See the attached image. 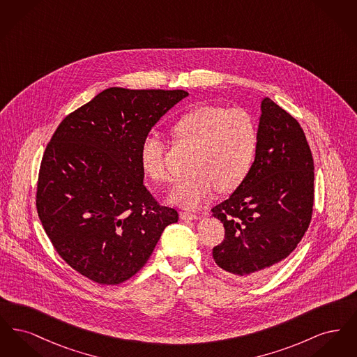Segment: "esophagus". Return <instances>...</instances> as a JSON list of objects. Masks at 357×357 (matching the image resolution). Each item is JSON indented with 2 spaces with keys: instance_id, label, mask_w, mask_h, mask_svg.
Returning a JSON list of instances; mask_svg holds the SVG:
<instances>
[{
  "instance_id": "obj_1",
  "label": "esophagus",
  "mask_w": 357,
  "mask_h": 357,
  "mask_svg": "<svg viewBox=\"0 0 357 357\" xmlns=\"http://www.w3.org/2000/svg\"><path fill=\"white\" fill-rule=\"evenodd\" d=\"M179 217H181V220H183V221L198 220V215L194 214V213H190V211H181V213H179Z\"/></svg>"
}]
</instances>
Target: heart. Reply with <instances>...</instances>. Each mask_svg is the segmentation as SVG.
I'll list each match as a JSON object with an SVG mask.
<instances>
[{
	"label": "heart",
	"mask_w": 357,
	"mask_h": 357,
	"mask_svg": "<svg viewBox=\"0 0 357 357\" xmlns=\"http://www.w3.org/2000/svg\"><path fill=\"white\" fill-rule=\"evenodd\" d=\"M178 142L195 146L191 172L179 178L169 201L186 208L208 202L217 190L229 192L241 186L255 166L259 132L253 115L243 108L201 105L183 114L172 126ZM166 143L149 134L139 149L143 172L156 183L169 181Z\"/></svg>",
	"instance_id": "b5f03b06"
}]
</instances>
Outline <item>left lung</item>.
I'll return each instance as SVG.
<instances>
[{
	"label": "left lung",
	"instance_id": "8db88e82",
	"mask_svg": "<svg viewBox=\"0 0 357 357\" xmlns=\"http://www.w3.org/2000/svg\"><path fill=\"white\" fill-rule=\"evenodd\" d=\"M259 143L246 181L211 208L225 239L215 264L238 280H257L288 257L304 237L313 211L314 166L305 134L269 98L261 102Z\"/></svg>",
	"mask_w": 357,
	"mask_h": 357
}]
</instances>
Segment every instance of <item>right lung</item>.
I'll list each match as a JSON object with an SVG mask.
<instances>
[{"label":"right lung","instance_id":"add662e5","mask_svg":"<svg viewBox=\"0 0 357 357\" xmlns=\"http://www.w3.org/2000/svg\"><path fill=\"white\" fill-rule=\"evenodd\" d=\"M182 89H104L69 114L41 160L36 206L56 252L86 278L118 285L153 255L176 210L143 183L142 140Z\"/></svg>","mask_w":357,"mask_h":357}]
</instances>
